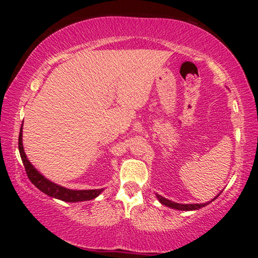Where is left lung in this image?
Returning a JSON list of instances; mask_svg holds the SVG:
<instances>
[{
  "instance_id": "obj_1",
  "label": "left lung",
  "mask_w": 258,
  "mask_h": 258,
  "mask_svg": "<svg viewBox=\"0 0 258 258\" xmlns=\"http://www.w3.org/2000/svg\"><path fill=\"white\" fill-rule=\"evenodd\" d=\"M218 195H220V194H218ZM218 195L216 196L215 198L212 199L211 202L204 203V204H178V203H174L169 199H166L164 197H161L160 195H157V194H156V197L158 198L159 203L165 205L166 207H169V208H173V209H178V211H197V209H200V208H203L205 206H207L209 203H212L213 200H215L218 197Z\"/></svg>"
}]
</instances>
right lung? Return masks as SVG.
<instances>
[{"label":"right lung","instance_id":"add662e5","mask_svg":"<svg viewBox=\"0 0 258 258\" xmlns=\"http://www.w3.org/2000/svg\"><path fill=\"white\" fill-rule=\"evenodd\" d=\"M24 123V121H23ZM18 148L20 152L21 160H23L26 173H27L28 178L30 182L37 187L38 190L44 192L45 195L50 196L52 198L62 200L67 203H77V202H86V200H92L97 198L104 189H95V190H71L67 187L61 186L56 183H53L50 180H47L42 174L34 167L32 163L28 160L26 156L23 146V125H21L20 133H19V141Z\"/></svg>","mask_w":258,"mask_h":258}]
</instances>
